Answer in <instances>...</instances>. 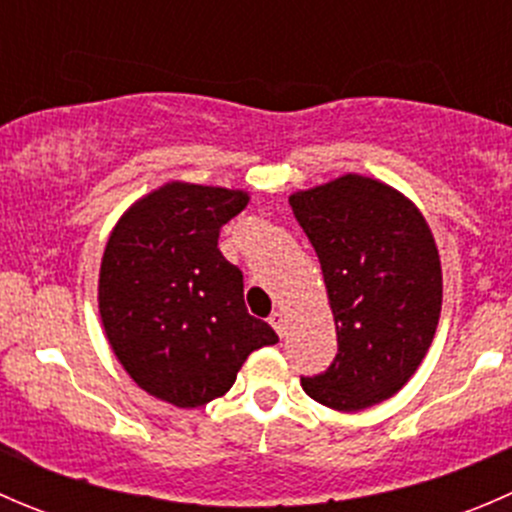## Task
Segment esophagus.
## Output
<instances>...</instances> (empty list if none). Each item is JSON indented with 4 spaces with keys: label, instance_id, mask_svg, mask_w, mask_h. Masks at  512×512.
<instances>
[{
    "label": "esophagus",
    "instance_id": "34e87169",
    "mask_svg": "<svg viewBox=\"0 0 512 512\" xmlns=\"http://www.w3.org/2000/svg\"><path fill=\"white\" fill-rule=\"evenodd\" d=\"M270 324H272V327H275V332L280 334V337H285L287 329H289V317H287L285 312H280V309H277V312H272Z\"/></svg>",
    "mask_w": 512,
    "mask_h": 512
}]
</instances>
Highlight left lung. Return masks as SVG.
Instances as JSON below:
<instances>
[{
  "mask_svg": "<svg viewBox=\"0 0 512 512\" xmlns=\"http://www.w3.org/2000/svg\"><path fill=\"white\" fill-rule=\"evenodd\" d=\"M289 205L322 265L339 344L302 389L334 411L381 404L416 374L441 317L431 227L414 200L359 173L297 190Z\"/></svg>",
  "mask_w": 512,
  "mask_h": 512,
  "instance_id": "obj_1",
  "label": "left lung"
}]
</instances>
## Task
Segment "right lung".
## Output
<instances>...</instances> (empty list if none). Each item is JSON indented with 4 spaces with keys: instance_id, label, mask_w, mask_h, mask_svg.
<instances>
[{
    "instance_id": "1",
    "label": "right lung",
    "mask_w": 512,
    "mask_h": 512,
    "mask_svg": "<svg viewBox=\"0 0 512 512\" xmlns=\"http://www.w3.org/2000/svg\"><path fill=\"white\" fill-rule=\"evenodd\" d=\"M245 190L170 180L138 198L108 235L98 314L113 354L146 394L198 409L235 384L255 349L280 342L247 314L242 272L218 250Z\"/></svg>"
}]
</instances>
